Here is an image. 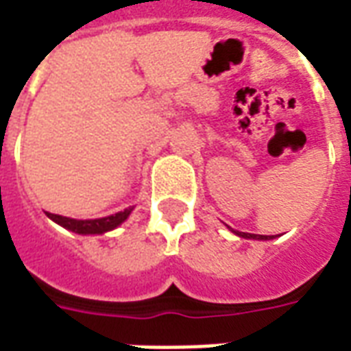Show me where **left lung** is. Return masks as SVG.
Returning a JSON list of instances; mask_svg holds the SVG:
<instances>
[{"instance_id": "left-lung-1", "label": "left lung", "mask_w": 351, "mask_h": 351, "mask_svg": "<svg viewBox=\"0 0 351 351\" xmlns=\"http://www.w3.org/2000/svg\"><path fill=\"white\" fill-rule=\"evenodd\" d=\"M236 234L241 236V238H253V240H269V238H274V236H264V234H249V232H238L234 230Z\"/></svg>"}]
</instances>
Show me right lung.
Masks as SVG:
<instances>
[{"mask_svg": "<svg viewBox=\"0 0 351 351\" xmlns=\"http://www.w3.org/2000/svg\"><path fill=\"white\" fill-rule=\"evenodd\" d=\"M132 210L134 208H126L124 212L108 215V217H100V219H70V217H63V215L57 214H48V217L59 223L61 227L69 228L72 232H77V234H102V232H108L111 228L119 227L128 217Z\"/></svg>", "mask_w": 351, "mask_h": 351, "instance_id": "obj_1", "label": "right lung"}]
</instances>
